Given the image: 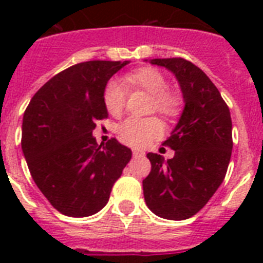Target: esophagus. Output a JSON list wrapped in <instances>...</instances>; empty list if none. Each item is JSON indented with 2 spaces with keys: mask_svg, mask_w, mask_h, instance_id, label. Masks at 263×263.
<instances>
[{
  "mask_svg": "<svg viewBox=\"0 0 263 263\" xmlns=\"http://www.w3.org/2000/svg\"><path fill=\"white\" fill-rule=\"evenodd\" d=\"M132 154H134V157H143L144 156V152H142V150H132Z\"/></svg>",
  "mask_w": 263,
  "mask_h": 263,
  "instance_id": "1",
  "label": "esophagus"
}]
</instances>
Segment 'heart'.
<instances>
[{"mask_svg":"<svg viewBox=\"0 0 263 263\" xmlns=\"http://www.w3.org/2000/svg\"><path fill=\"white\" fill-rule=\"evenodd\" d=\"M125 83L138 87L153 95L154 107L165 115H175L179 109L180 101L175 94L166 91L168 82L156 68H140L125 76ZM105 106L110 113H119L125 105V88L117 80H110L103 92ZM123 142L136 147H142L160 138L164 132V125L157 117H128L117 127Z\"/></svg>","mask_w":263,"mask_h":263,"instance_id":"b5f03b06","label":"heart"}]
</instances>
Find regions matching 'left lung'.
<instances>
[{
    "label": "left lung",
    "instance_id": "1",
    "mask_svg": "<svg viewBox=\"0 0 263 263\" xmlns=\"http://www.w3.org/2000/svg\"><path fill=\"white\" fill-rule=\"evenodd\" d=\"M176 76L184 98L179 121L164 142L175 150L166 160L148 153L152 172L143 180L146 204L166 220H187L199 212L222 183L232 154L228 105L200 68L184 59H153Z\"/></svg>",
    "mask_w": 263,
    "mask_h": 263
}]
</instances>
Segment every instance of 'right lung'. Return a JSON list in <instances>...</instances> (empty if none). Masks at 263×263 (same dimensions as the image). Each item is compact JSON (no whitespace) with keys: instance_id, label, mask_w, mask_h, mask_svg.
Listing matches in <instances>:
<instances>
[{"instance_id":"1","label":"right lung","mask_w":263,"mask_h":263,"mask_svg":"<svg viewBox=\"0 0 263 263\" xmlns=\"http://www.w3.org/2000/svg\"><path fill=\"white\" fill-rule=\"evenodd\" d=\"M129 61H86L53 76L23 116L22 148L30 173L51 206L88 217L107 203L132 157L117 139L98 144L95 121L107 117V82Z\"/></svg>"}]
</instances>
